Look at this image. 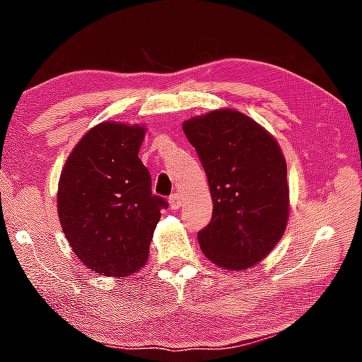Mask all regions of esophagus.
I'll list each match as a JSON object with an SVG mask.
<instances>
[{
	"label": "esophagus",
	"instance_id": "obj_1",
	"mask_svg": "<svg viewBox=\"0 0 362 362\" xmlns=\"http://www.w3.org/2000/svg\"><path fill=\"white\" fill-rule=\"evenodd\" d=\"M183 203H185V201H183V198H182V196H180L179 193L170 194V198H169V206L173 207V209H179V207H182V206H183Z\"/></svg>",
	"mask_w": 362,
	"mask_h": 362
}]
</instances>
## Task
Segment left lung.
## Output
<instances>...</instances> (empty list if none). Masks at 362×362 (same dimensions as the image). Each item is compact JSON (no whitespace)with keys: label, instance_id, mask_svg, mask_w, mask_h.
Returning <instances> with one entry per match:
<instances>
[{"label":"left lung","instance_id":"obj_1","mask_svg":"<svg viewBox=\"0 0 362 362\" xmlns=\"http://www.w3.org/2000/svg\"><path fill=\"white\" fill-rule=\"evenodd\" d=\"M203 164L212 218L198 233L214 265L247 269L272 252L289 218L287 166L281 146L259 122L222 108L182 124Z\"/></svg>","mask_w":362,"mask_h":362}]
</instances>
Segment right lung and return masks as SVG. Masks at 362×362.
<instances>
[{
	"label": "right lung",
	"mask_w": 362,
	"mask_h": 362,
	"mask_svg": "<svg viewBox=\"0 0 362 362\" xmlns=\"http://www.w3.org/2000/svg\"><path fill=\"white\" fill-rule=\"evenodd\" d=\"M145 126L105 121L75 145L59 179L57 211L66 241L86 267L124 278L148 260L166 199L151 194L139 158Z\"/></svg>",
	"instance_id": "add662e5"
}]
</instances>
